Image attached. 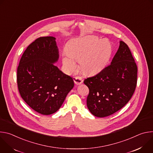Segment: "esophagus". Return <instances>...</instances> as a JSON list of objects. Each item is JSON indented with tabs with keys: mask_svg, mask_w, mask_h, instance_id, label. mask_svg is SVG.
<instances>
[{
	"mask_svg": "<svg viewBox=\"0 0 153 153\" xmlns=\"http://www.w3.org/2000/svg\"><path fill=\"white\" fill-rule=\"evenodd\" d=\"M74 82L76 85H80L81 83H82L83 80H82V77H75L74 78Z\"/></svg>",
	"mask_w": 153,
	"mask_h": 153,
	"instance_id": "esophagus-1",
	"label": "esophagus"
}]
</instances>
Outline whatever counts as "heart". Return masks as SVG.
I'll return each instance as SVG.
<instances>
[{
	"mask_svg": "<svg viewBox=\"0 0 153 153\" xmlns=\"http://www.w3.org/2000/svg\"><path fill=\"white\" fill-rule=\"evenodd\" d=\"M62 56V63L68 73L77 69L79 62L82 73L93 75L100 72L107 63L111 53L110 43L96 37H88L71 43Z\"/></svg>",
	"mask_w": 153,
	"mask_h": 153,
	"instance_id": "obj_1",
	"label": "heart"
}]
</instances>
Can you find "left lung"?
I'll list each match as a JSON object with an SVG mask.
<instances>
[{
	"mask_svg": "<svg viewBox=\"0 0 153 153\" xmlns=\"http://www.w3.org/2000/svg\"><path fill=\"white\" fill-rule=\"evenodd\" d=\"M137 74V65L129 48L120 41L111 65L83 82L90 91L86 105L91 113L105 117L120 110L135 91Z\"/></svg>",
	"mask_w": 153,
	"mask_h": 153,
	"instance_id": "obj_1",
	"label": "left lung"
}]
</instances>
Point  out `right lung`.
Returning a JSON list of instances; mask_svg holds the SVG:
<instances>
[{
  "label": "right lung",
  "mask_w": 153,
  "mask_h": 153,
  "mask_svg": "<svg viewBox=\"0 0 153 153\" xmlns=\"http://www.w3.org/2000/svg\"><path fill=\"white\" fill-rule=\"evenodd\" d=\"M59 57L56 38L39 37L27 47L17 68L22 98L43 115L56 113L74 87L73 79L54 65Z\"/></svg>",
  "instance_id": "add662e5"
}]
</instances>
